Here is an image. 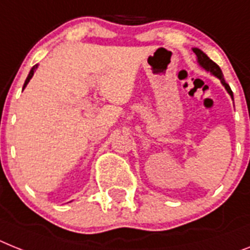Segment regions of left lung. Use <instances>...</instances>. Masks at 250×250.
Instances as JSON below:
<instances>
[{"mask_svg":"<svg viewBox=\"0 0 250 250\" xmlns=\"http://www.w3.org/2000/svg\"><path fill=\"white\" fill-rule=\"evenodd\" d=\"M193 52L196 53L197 61H198L200 66L203 67V68H205L206 71H208V72L212 73L213 76H216L217 79H220V81H221L222 85L225 86L226 91L230 94V96H231V98H234V96H232V91H231V89H230V86L226 83L225 79H224V75H222L221 68H220V67L217 66V64H216L212 60H209L206 54L203 53L201 49H198V48H193Z\"/></svg>","mask_w":250,"mask_h":250,"instance_id":"1","label":"left lung"}]
</instances>
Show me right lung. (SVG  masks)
Listing matches in <instances>:
<instances>
[{"label": "right lung", "mask_w": 250, "mask_h": 250, "mask_svg": "<svg viewBox=\"0 0 250 250\" xmlns=\"http://www.w3.org/2000/svg\"><path fill=\"white\" fill-rule=\"evenodd\" d=\"M35 68H38V64H35V66H33V68H31V70H30V72H29L28 77H26V80H25L24 87H22V89H25V86L28 85V83H29V81H30V79H31V77H33V75H34V71H35Z\"/></svg>", "instance_id": "add662e5"}]
</instances>
